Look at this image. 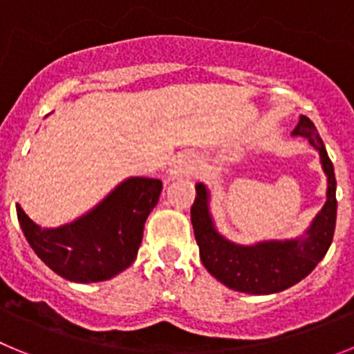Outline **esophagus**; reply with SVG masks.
Here are the masks:
<instances>
[{"mask_svg":"<svg viewBox=\"0 0 354 354\" xmlns=\"http://www.w3.org/2000/svg\"><path fill=\"white\" fill-rule=\"evenodd\" d=\"M195 171V161L189 156H180L170 168V179H179V177H187Z\"/></svg>","mask_w":354,"mask_h":354,"instance_id":"obj_1","label":"esophagus"}]
</instances>
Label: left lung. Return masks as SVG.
<instances>
[{
    "mask_svg": "<svg viewBox=\"0 0 354 354\" xmlns=\"http://www.w3.org/2000/svg\"><path fill=\"white\" fill-rule=\"evenodd\" d=\"M294 136L308 140L321 156V165L328 177L326 204L321 209L305 237L294 241H264L253 246L230 243L214 228L209 214V193L204 184H196V196L192 205V223L195 230L200 259L205 270L228 289L248 294H273L312 273L326 255L333 241L337 220V180L331 159L315 129L314 122L305 115L299 117Z\"/></svg>",
    "mask_w": 354,
    "mask_h": 354,
    "instance_id": "left-lung-1",
    "label": "left lung"
}]
</instances>
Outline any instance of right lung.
Segmentation results:
<instances>
[{
    "instance_id": "1",
    "label": "right lung",
    "mask_w": 354,
    "mask_h": 354,
    "mask_svg": "<svg viewBox=\"0 0 354 354\" xmlns=\"http://www.w3.org/2000/svg\"><path fill=\"white\" fill-rule=\"evenodd\" d=\"M161 187L159 179L131 177L88 214L60 228H40L15 209L24 237L44 264L71 282H102L134 262Z\"/></svg>"
}]
</instances>
